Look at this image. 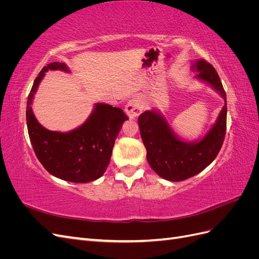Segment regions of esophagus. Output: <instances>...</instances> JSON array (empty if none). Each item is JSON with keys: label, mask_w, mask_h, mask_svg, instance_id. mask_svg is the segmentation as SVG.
Instances as JSON below:
<instances>
[{"label": "esophagus", "mask_w": 259, "mask_h": 259, "mask_svg": "<svg viewBox=\"0 0 259 259\" xmlns=\"http://www.w3.org/2000/svg\"><path fill=\"white\" fill-rule=\"evenodd\" d=\"M145 108V103L144 99L140 96H135L133 97L125 107V111H126L127 115L131 117V119H134L137 115L143 112Z\"/></svg>", "instance_id": "obj_1"}]
</instances>
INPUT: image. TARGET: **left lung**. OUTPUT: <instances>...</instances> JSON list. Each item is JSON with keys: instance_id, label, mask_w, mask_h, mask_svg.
Listing matches in <instances>:
<instances>
[{"instance_id": "obj_1", "label": "left lung", "mask_w": 259, "mask_h": 259, "mask_svg": "<svg viewBox=\"0 0 259 259\" xmlns=\"http://www.w3.org/2000/svg\"><path fill=\"white\" fill-rule=\"evenodd\" d=\"M197 77L210 84L225 99V106L216 123L199 142L180 140L156 111H145L138 116L140 135L147 149L149 165L160 177L170 182H182L199 174L215 160L224 144L227 126L226 92L215 68L204 59L192 66Z\"/></svg>"}]
</instances>
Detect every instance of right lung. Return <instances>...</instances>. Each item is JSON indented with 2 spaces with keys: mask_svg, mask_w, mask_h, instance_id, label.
<instances>
[{
  "mask_svg": "<svg viewBox=\"0 0 259 259\" xmlns=\"http://www.w3.org/2000/svg\"><path fill=\"white\" fill-rule=\"evenodd\" d=\"M69 71L66 64L51 62L38 73L27 101V126L31 145L44 168L55 177L71 183H90L106 171L122 124L128 120L122 109L97 104L84 124L71 132L46 130L32 112V99L46 71Z\"/></svg>",
  "mask_w": 259,
  "mask_h": 259,
  "instance_id": "1",
  "label": "right lung"
}]
</instances>
